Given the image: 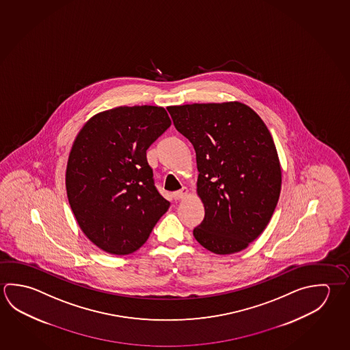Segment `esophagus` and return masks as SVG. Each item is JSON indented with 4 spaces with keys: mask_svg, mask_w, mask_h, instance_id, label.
Returning a JSON list of instances; mask_svg holds the SVG:
<instances>
[{
    "mask_svg": "<svg viewBox=\"0 0 350 350\" xmlns=\"http://www.w3.org/2000/svg\"><path fill=\"white\" fill-rule=\"evenodd\" d=\"M187 196H188V188H185V187H183L182 189L177 190V191H174V193H173V198H174L176 200L183 199V198H185Z\"/></svg>",
    "mask_w": 350,
    "mask_h": 350,
    "instance_id": "obj_1",
    "label": "esophagus"
}]
</instances>
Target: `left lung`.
<instances>
[{"label": "left lung", "instance_id": "8db88e82", "mask_svg": "<svg viewBox=\"0 0 350 350\" xmlns=\"http://www.w3.org/2000/svg\"><path fill=\"white\" fill-rule=\"evenodd\" d=\"M167 111L196 150V191L205 216L194 237L216 254L245 250L268 225L282 189L269 130L239 102L173 105Z\"/></svg>", "mask_w": 350, "mask_h": 350}]
</instances>
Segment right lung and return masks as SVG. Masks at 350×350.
Returning <instances> with one entry per match:
<instances>
[{
    "mask_svg": "<svg viewBox=\"0 0 350 350\" xmlns=\"http://www.w3.org/2000/svg\"><path fill=\"white\" fill-rule=\"evenodd\" d=\"M170 126L162 107H118L91 118L75 139L68 202L81 230L107 253L137 251L171 205L154 187L146 159Z\"/></svg>",
    "mask_w": 350,
    "mask_h": 350,
    "instance_id": "right-lung-1",
    "label": "right lung"
}]
</instances>
